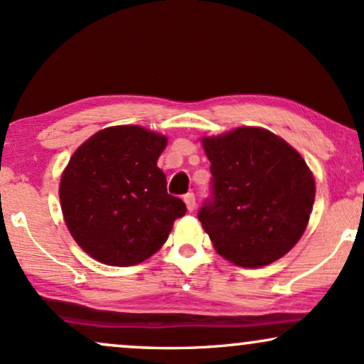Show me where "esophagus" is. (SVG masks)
<instances>
[{"instance_id": "1", "label": "esophagus", "mask_w": 364, "mask_h": 364, "mask_svg": "<svg viewBox=\"0 0 364 364\" xmlns=\"http://www.w3.org/2000/svg\"><path fill=\"white\" fill-rule=\"evenodd\" d=\"M183 200H185V203H186V208H188V210H195V207H196V200H195V195L193 193H186L185 195V198H183Z\"/></svg>"}]
</instances>
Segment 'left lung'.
<instances>
[{"label":"left lung","instance_id":"left-lung-1","mask_svg":"<svg viewBox=\"0 0 364 364\" xmlns=\"http://www.w3.org/2000/svg\"><path fill=\"white\" fill-rule=\"evenodd\" d=\"M202 144L212 181L198 220L217 253L250 269L279 260L303 236L315 202L306 162L262 128H237Z\"/></svg>","mask_w":364,"mask_h":364}]
</instances>
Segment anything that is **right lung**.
<instances>
[{
  "label": "right lung",
  "instance_id": "right-lung-1",
  "mask_svg": "<svg viewBox=\"0 0 364 364\" xmlns=\"http://www.w3.org/2000/svg\"><path fill=\"white\" fill-rule=\"evenodd\" d=\"M166 136L112 127L77 149L61 176L65 223L78 246L114 267L144 262L168 240L186 205L168 193L157 159Z\"/></svg>",
  "mask_w": 364,
  "mask_h": 364
}]
</instances>
